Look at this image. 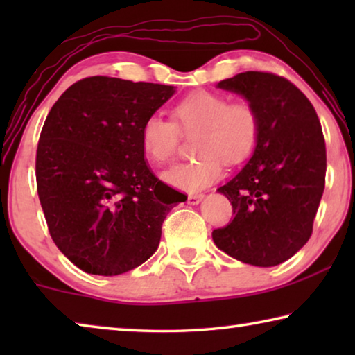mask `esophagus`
I'll return each mask as SVG.
<instances>
[{
	"mask_svg": "<svg viewBox=\"0 0 355 355\" xmlns=\"http://www.w3.org/2000/svg\"><path fill=\"white\" fill-rule=\"evenodd\" d=\"M203 194H189L188 196V203L189 205H197V203H200L202 199H203Z\"/></svg>",
	"mask_w": 355,
	"mask_h": 355,
	"instance_id": "34e87169",
	"label": "esophagus"
}]
</instances>
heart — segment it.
Returning <instances> with one entry per match:
<instances>
[{
    "mask_svg": "<svg viewBox=\"0 0 355 355\" xmlns=\"http://www.w3.org/2000/svg\"><path fill=\"white\" fill-rule=\"evenodd\" d=\"M180 133L194 137L199 158L163 172L172 188L200 191L222 175V159L238 164L254 153L260 136V117L248 101H233L222 94L199 91L172 107V122L158 114L144 120L141 146L150 161L167 164L175 158Z\"/></svg>",
    "mask_w": 355,
    "mask_h": 355,
    "instance_id": "1",
    "label": "heart"
}]
</instances>
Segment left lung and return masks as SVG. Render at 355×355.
<instances>
[{"mask_svg":"<svg viewBox=\"0 0 355 355\" xmlns=\"http://www.w3.org/2000/svg\"><path fill=\"white\" fill-rule=\"evenodd\" d=\"M241 95L260 117V136L250 159L220 186L233 220L213 230L218 248L252 266L286 261L313 232L326 183V142L309 98L285 78L244 71L218 83Z\"/></svg>","mask_w":355,"mask_h":355,"instance_id":"left-lung-1","label":"left lung"}]
</instances>
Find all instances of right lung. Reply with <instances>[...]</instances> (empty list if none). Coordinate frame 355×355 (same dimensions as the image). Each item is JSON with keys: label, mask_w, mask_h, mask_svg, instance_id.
<instances>
[{"label": "right lung", "mask_w": 355, "mask_h": 355, "mask_svg": "<svg viewBox=\"0 0 355 355\" xmlns=\"http://www.w3.org/2000/svg\"><path fill=\"white\" fill-rule=\"evenodd\" d=\"M175 87L91 76L48 112L35 180L48 230L81 271L119 275L159 245L167 213L186 196L156 178L144 159V120Z\"/></svg>", "instance_id": "obj_1"}]
</instances>
